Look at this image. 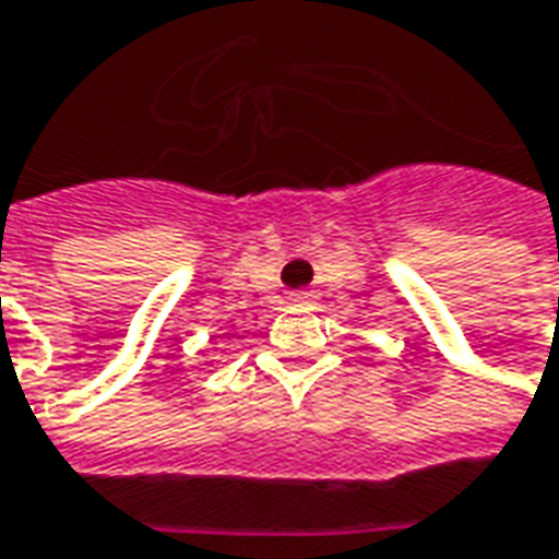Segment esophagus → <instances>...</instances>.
<instances>
[{
  "instance_id": "obj_1",
  "label": "esophagus",
  "mask_w": 559,
  "mask_h": 559,
  "mask_svg": "<svg viewBox=\"0 0 559 559\" xmlns=\"http://www.w3.org/2000/svg\"><path fill=\"white\" fill-rule=\"evenodd\" d=\"M292 301H301V305H308V301H311V295H308V292H298V295H295Z\"/></svg>"
}]
</instances>
